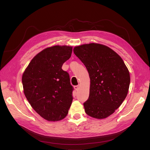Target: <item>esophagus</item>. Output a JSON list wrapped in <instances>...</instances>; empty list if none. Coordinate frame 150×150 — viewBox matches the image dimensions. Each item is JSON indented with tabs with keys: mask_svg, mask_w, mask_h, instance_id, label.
<instances>
[{
	"mask_svg": "<svg viewBox=\"0 0 150 150\" xmlns=\"http://www.w3.org/2000/svg\"><path fill=\"white\" fill-rule=\"evenodd\" d=\"M74 88L76 91H78V89H79V85H77V86H74Z\"/></svg>",
	"mask_w": 150,
	"mask_h": 150,
	"instance_id": "esophagus-1",
	"label": "esophagus"
}]
</instances>
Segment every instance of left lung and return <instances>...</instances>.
<instances>
[{
    "instance_id": "1",
    "label": "left lung",
    "mask_w": 150,
    "mask_h": 150,
    "mask_svg": "<svg viewBox=\"0 0 150 150\" xmlns=\"http://www.w3.org/2000/svg\"><path fill=\"white\" fill-rule=\"evenodd\" d=\"M74 53L87 69L91 80L88 115L102 119L113 114L127 97L130 76L122 58L109 47L91 43L75 47Z\"/></svg>"
}]
</instances>
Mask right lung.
Returning a JSON list of instances; mask_svg holds the SVG:
<instances>
[{"instance_id": "right-lung-1", "label": "right lung", "mask_w": 150, "mask_h": 150, "mask_svg": "<svg viewBox=\"0 0 150 150\" xmlns=\"http://www.w3.org/2000/svg\"><path fill=\"white\" fill-rule=\"evenodd\" d=\"M72 52L70 46L48 47L36 55L23 74L22 82L27 100L47 120L63 119L72 104L74 88L69 74L62 69Z\"/></svg>"}]
</instances>
